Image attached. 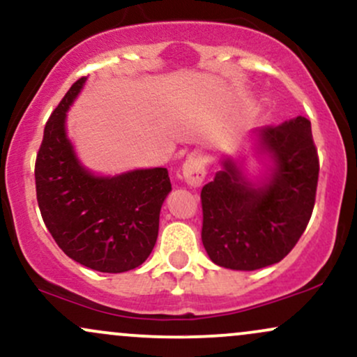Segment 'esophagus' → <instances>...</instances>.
I'll return each instance as SVG.
<instances>
[{
  "label": "esophagus",
  "instance_id": "34e87169",
  "mask_svg": "<svg viewBox=\"0 0 357 357\" xmlns=\"http://www.w3.org/2000/svg\"><path fill=\"white\" fill-rule=\"evenodd\" d=\"M182 174H183V180H185V183L188 187L197 188V187L202 185L205 174H207V172H205V165H204L202 158H200L197 153L188 155V157L185 158V162H183Z\"/></svg>",
  "mask_w": 357,
  "mask_h": 357
}]
</instances>
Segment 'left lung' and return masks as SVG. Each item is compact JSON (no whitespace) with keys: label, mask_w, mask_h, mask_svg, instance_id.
Returning <instances> with one entry per match:
<instances>
[{"label":"left lung","mask_w":357,"mask_h":357,"mask_svg":"<svg viewBox=\"0 0 357 357\" xmlns=\"http://www.w3.org/2000/svg\"><path fill=\"white\" fill-rule=\"evenodd\" d=\"M249 152L222 153L220 170L204 185L202 242L217 266L257 271L282 261L307 227L319 160L311 121L296 116L245 137ZM258 162V172L248 162Z\"/></svg>","instance_id":"obj_1"}]
</instances>
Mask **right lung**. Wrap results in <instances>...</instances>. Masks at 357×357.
<instances>
[{"mask_svg": "<svg viewBox=\"0 0 357 357\" xmlns=\"http://www.w3.org/2000/svg\"><path fill=\"white\" fill-rule=\"evenodd\" d=\"M86 83L75 82L46 121L36 157V199L46 229L75 262L98 272L142 266L158 236L170 194L163 167L100 175L83 165L66 132L68 110Z\"/></svg>", "mask_w": 357, "mask_h": 357, "instance_id": "obj_1", "label": "right lung"}]
</instances>
